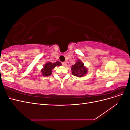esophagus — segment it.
Wrapping results in <instances>:
<instances>
[{
  "label": "esophagus",
  "instance_id": "1",
  "mask_svg": "<svg viewBox=\"0 0 130 130\" xmlns=\"http://www.w3.org/2000/svg\"><path fill=\"white\" fill-rule=\"evenodd\" d=\"M62 65H63V66H64V67H66V66H67V64H66V63L65 62H62Z\"/></svg>",
  "mask_w": 130,
  "mask_h": 130
}]
</instances>
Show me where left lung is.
I'll list each match as a JSON object with an SVG mask.
<instances>
[{
  "mask_svg": "<svg viewBox=\"0 0 130 130\" xmlns=\"http://www.w3.org/2000/svg\"><path fill=\"white\" fill-rule=\"evenodd\" d=\"M84 64L78 60L75 64L72 66V74L77 77H82L87 72V69L84 66Z\"/></svg>",
  "mask_w": 130,
  "mask_h": 130,
  "instance_id": "1",
  "label": "left lung"
}]
</instances>
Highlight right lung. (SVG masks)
Segmentation results:
<instances>
[{"label":"right lung","mask_w":130,"mask_h":130,"mask_svg":"<svg viewBox=\"0 0 130 130\" xmlns=\"http://www.w3.org/2000/svg\"><path fill=\"white\" fill-rule=\"evenodd\" d=\"M61 65L60 62L57 61L55 63L48 62L46 63L44 66V68L42 69V72L43 76H48L52 74V69L55 67L56 66H60Z\"/></svg>","instance_id":"1"}]
</instances>
